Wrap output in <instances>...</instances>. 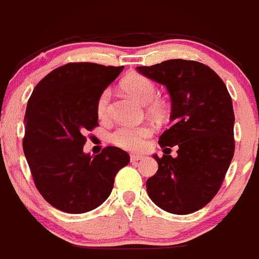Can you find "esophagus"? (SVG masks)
<instances>
[{
  "label": "esophagus",
  "mask_w": 259,
  "mask_h": 259,
  "mask_svg": "<svg viewBox=\"0 0 259 259\" xmlns=\"http://www.w3.org/2000/svg\"><path fill=\"white\" fill-rule=\"evenodd\" d=\"M143 158H144V156H141V155H135V153L130 155V160H132V162L140 161V160H143Z\"/></svg>",
  "instance_id": "34e87169"
}]
</instances>
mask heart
<instances>
[{
    "label": "heart",
    "instance_id": "b5f03b06",
    "mask_svg": "<svg viewBox=\"0 0 259 259\" xmlns=\"http://www.w3.org/2000/svg\"><path fill=\"white\" fill-rule=\"evenodd\" d=\"M121 87L140 103L146 104L147 112L151 115L162 116L167 112L166 104L156 98L157 87L151 78L140 73H133L121 82ZM110 96V90H104L97 99L96 110L101 119H107L109 116ZM152 135L153 127L151 125H121L110 134V141L120 149L136 152L144 149L146 140H149Z\"/></svg>",
    "mask_w": 259,
    "mask_h": 259
}]
</instances>
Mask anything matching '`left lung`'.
Listing matches in <instances>:
<instances>
[{"label":"left lung","instance_id":"8db88e82","mask_svg":"<svg viewBox=\"0 0 259 259\" xmlns=\"http://www.w3.org/2000/svg\"><path fill=\"white\" fill-rule=\"evenodd\" d=\"M136 70L166 86L171 96L169 129L158 144L164 155L146 182L151 200L167 212L184 215L217 195L235 152L232 99L214 70L193 60H167ZM177 146L172 158L170 147Z\"/></svg>","mask_w":259,"mask_h":259}]
</instances>
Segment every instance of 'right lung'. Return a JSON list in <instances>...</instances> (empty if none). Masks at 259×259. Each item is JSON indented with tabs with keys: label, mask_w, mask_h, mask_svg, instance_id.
I'll use <instances>...</instances> for the list:
<instances>
[{
	"label": "right lung",
	"mask_w": 259,
	"mask_h": 259,
	"mask_svg": "<svg viewBox=\"0 0 259 259\" xmlns=\"http://www.w3.org/2000/svg\"><path fill=\"white\" fill-rule=\"evenodd\" d=\"M123 66L69 62L48 73L27 104L23 151L34 184L54 208L82 214L109 197L127 152L107 146L92 157L84 134L98 126L96 106Z\"/></svg>",
	"instance_id": "add662e5"
}]
</instances>
